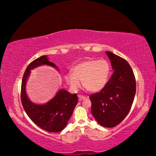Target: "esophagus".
<instances>
[{
  "mask_svg": "<svg viewBox=\"0 0 156 156\" xmlns=\"http://www.w3.org/2000/svg\"><path fill=\"white\" fill-rule=\"evenodd\" d=\"M78 98H79V100H80V101H82V100L85 99L86 97L84 96H82V95H78Z\"/></svg>",
  "mask_w": 156,
  "mask_h": 156,
  "instance_id": "obj_1",
  "label": "esophagus"
}]
</instances>
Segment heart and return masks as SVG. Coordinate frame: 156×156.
<instances>
[{"label": "heart", "instance_id": "heart-1", "mask_svg": "<svg viewBox=\"0 0 156 156\" xmlns=\"http://www.w3.org/2000/svg\"><path fill=\"white\" fill-rule=\"evenodd\" d=\"M110 66L105 60H89L72 68V73L65 76L66 83L73 91L83 87L89 91L97 92L105 87L109 80Z\"/></svg>", "mask_w": 156, "mask_h": 156}]
</instances>
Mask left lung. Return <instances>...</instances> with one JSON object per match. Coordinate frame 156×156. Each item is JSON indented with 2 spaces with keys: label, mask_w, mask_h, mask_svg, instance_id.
Returning a JSON list of instances; mask_svg holds the SVG:
<instances>
[{
  "label": "left lung",
  "mask_w": 156,
  "mask_h": 156,
  "mask_svg": "<svg viewBox=\"0 0 156 156\" xmlns=\"http://www.w3.org/2000/svg\"><path fill=\"white\" fill-rule=\"evenodd\" d=\"M113 69L112 77L100 92L90 95L91 113L100 125L114 127L125 119L133 104L136 78L126 60L106 51Z\"/></svg>",
  "instance_id": "1"
}]
</instances>
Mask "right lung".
I'll return each instance as SVG.
<instances>
[{"mask_svg": "<svg viewBox=\"0 0 156 156\" xmlns=\"http://www.w3.org/2000/svg\"><path fill=\"white\" fill-rule=\"evenodd\" d=\"M49 65L57 69L56 65L49 62L46 56H42L31 62L26 69L21 84V102L26 113L33 122L43 130L59 132L67 125L77 105V94H72L60 89L51 100L44 105L34 104L28 98L25 86L31 69L41 65Z\"/></svg>", "mask_w": 156, "mask_h": 156, "instance_id": "1", "label": "right lung"}]
</instances>
